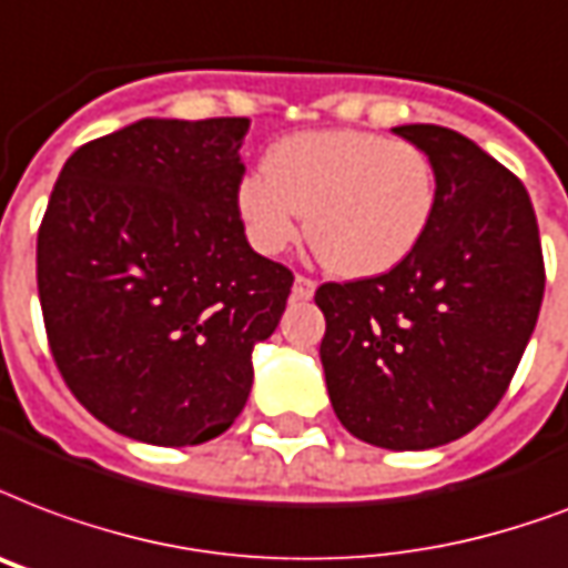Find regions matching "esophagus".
Listing matches in <instances>:
<instances>
[{"instance_id": "34e87169", "label": "esophagus", "mask_w": 568, "mask_h": 568, "mask_svg": "<svg viewBox=\"0 0 568 568\" xmlns=\"http://www.w3.org/2000/svg\"><path fill=\"white\" fill-rule=\"evenodd\" d=\"M292 294L297 301H310L315 294V280L306 274H297L294 276V285H292Z\"/></svg>"}]
</instances>
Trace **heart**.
Segmentation results:
<instances>
[{
  "label": "heart",
  "instance_id": "1",
  "mask_svg": "<svg viewBox=\"0 0 568 568\" xmlns=\"http://www.w3.org/2000/svg\"><path fill=\"white\" fill-rule=\"evenodd\" d=\"M435 169L414 142L366 130H306L274 142L265 169L237 184V216L265 255L306 237L333 274L378 276L402 265L435 214Z\"/></svg>",
  "mask_w": 568,
  "mask_h": 568
}]
</instances>
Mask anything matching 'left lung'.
Listing matches in <instances>:
<instances>
[{
    "label": "left lung",
    "instance_id": "8db88e82",
    "mask_svg": "<svg viewBox=\"0 0 568 568\" xmlns=\"http://www.w3.org/2000/svg\"><path fill=\"white\" fill-rule=\"evenodd\" d=\"M435 169V214L387 274L324 283L322 366L336 417L384 449L462 438L509 389L545 292L525 184L449 128H393Z\"/></svg>",
    "mask_w": 568,
    "mask_h": 568
}]
</instances>
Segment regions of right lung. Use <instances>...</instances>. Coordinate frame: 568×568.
<instances>
[{
    "label": "right lung",
    "instance_id": "1",
    "mask_svg": "<svg viewBox=\"0 0 568 568\" xmlns=\"http://www.w3.org/2000/svg\"><path fill=\"white\" fill-rule=\"evenodd\" d=\"M250 119H142L73 151L38 229V297L55 369L133 440L223 435L253 387V345L294 274L237 216Z\"/></svg>",
    "mask_w": 568,
    "mask_h": 568
}]
</instances>
